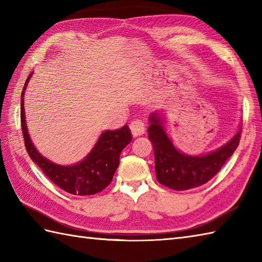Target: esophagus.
Listing matches in <instances>:
<instances>
[{
    "label": "esophagus",
    "instance_id": "1",
    "mask_svg": "<svg viewBox=\"0 0 262 262\" xmlns=\"http://www.w3.org/2000/svg\"><path fill=\"white\" fill-rule=\"evenodd\" d=\"M129 127H130L132 134L134 137L140 136V135L144 134V132H145V124H144L142 120L136 119L134 121H132V124H130Z\"/></svg>",
    "mask_w": 262,
    "mask_h": 262
}]
</instances>
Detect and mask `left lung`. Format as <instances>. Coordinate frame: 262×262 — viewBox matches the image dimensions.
Listing matches in <instances>:
<instances>
[{
	"mask_svg": "<svg viewBox=\"0 0 262 262\" xmlns=\"http://www.w3.org/2000/svg\"><path fill=\"white\" fill-rule=\"evenodd\" d=\"M148 138L152 142L158 181L173 190H189L205 185L219 172L234 153L241 129L225 145L205 155H188L173 145L162 126L159 114L149 116Z\"/></svg>",
	"mask_w": 262,
	"mask_h": 262,
	"instance_id": "left-lung-1",
	"label": "left lung"
}]
</instances>
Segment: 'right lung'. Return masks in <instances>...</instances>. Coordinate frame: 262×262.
<instances>
[{"mask_svg": "<svg viewBox=\"0 0 262 262\" xmlns=\"http://www.w3.org/2000/svg\"><path fill=\"white\" fill-rule=\"evenodd\" d=\"M32 73L28 76L21 93V129L26 149L31 160L42 170L55 185L66 192L79 196H89L102 191L110 185L119 165V157L132 141V134L127 125L117 130H105L100 135L96 145L86 157L73 165H59L43 158L39 153L28 134L24 94Z\"/></svg>", "mask_w": 262, "mask_h": 262, "instance_id": "1", "label": "right lung"}]
</instances>
